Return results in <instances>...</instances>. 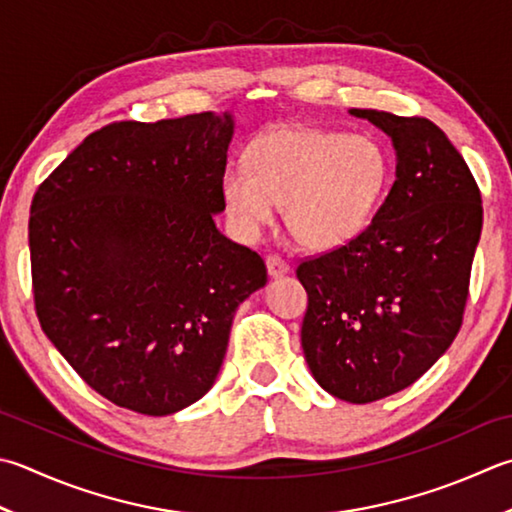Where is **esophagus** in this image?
Returning a JSON list of instances; mask_svg holds the SVG:
<instances>
[{
    "label": "esophagus",
    "instance_id": "obj_1",
    "mask_svg": "<svg viewBox=\"0 0 512 512\" xmlns=\"http://www.w3.org/2000/svg\"><path fill=\"white\" fill-rule=\"evenodd\" d=\"M266 268H268L270 277H282L290 270V266L279 255H268L266 257Z\"/></svg>",
    "mask_w": 512,
    "mask_h": 512
}]
</instances>
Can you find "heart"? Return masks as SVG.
<instances>
[{"label":"heart","instance_id":"1","mask_svg":"<svg viewBox=\"0 0 512 512\" xmlns=\"http://www.w3.org/2000/svg\"><path fill=\"white\" fill-rule=\"evenodd\" d=\"M390 179V157L370 135L313 126H282L259 135L246 164H228L222 197L235 230L253 239L286 206L299 244L326 250L370 224Z\"/></svg>","mask_w":512,"mask_h":512}]
</instances>
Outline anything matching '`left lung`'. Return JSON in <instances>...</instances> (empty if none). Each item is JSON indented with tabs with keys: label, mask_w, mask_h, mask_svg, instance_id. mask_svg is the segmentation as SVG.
<instances>
[{
	"label": "left lung",
	"mask_w": 512,
	"mask_h": 512,
	"mask_svg": "<svg viewBox=\"0 0 512 512\" xmlns=\"http://www.w3.org/2000/svg\"><path fill=\"white\" fill-rule=\"evenodd\" d=\"M393 139L395 184L364 233L304 259L302 348L326 393L370 404L417 382L464 322L482 195L459 150L426 117L353 108Z\"/></svg>",
	"instance_id": "8db88e82"
}]
</instances>
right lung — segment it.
<instances>
[{"mask_svg":"<svg viewBox=\"0 0 512 512\" xmlns=\"http://www.w3.org/2000/svg\"><path fill=\"white\" fill-rule=\"evenodd\" d=\"M230 113L90 133L30 204L39 324L84 382L162 417L215 384L237 306L266 284L255 250L215 226Z\"/></svg>","mask_w":512,"mask_h":512,"instance_id":"obj_1","label":"right lung"}]
</instances>
